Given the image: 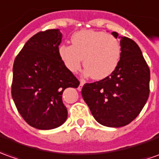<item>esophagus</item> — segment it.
I'll return each instance as SVG.
<instances>
[{
  "label": "esophagus",
  "mask_w": 159,
  "mask_h": 159,
  "mask_svg": "<svg viewBox=\"0 0 159 159\" xmlns=\"http://www.w3.org/2000/svg\"><path fill=\"white\" fill-rule=\"evenodd\" d=\"M83 85H84V81H83L82 80H80V86H79V87H78V90L81 91V88H82V86H83Z\"/></svg>",
  "instance_id": "34e87169"
}]
</instances>
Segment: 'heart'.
I'll return each instance as SVG.
<instances>
[{
	"label": "heart",
	"mask_w": 159,
	"mask_h": 159,
	"mask_svg": "<svg viewBox=\"0 0 159 159\" xmlns=\"http://www.w3.org/2000/svg\"><path fill=\"white\" fill-rule=\"evenodd\" d=\"M72 45L62 44L59 54L66 69L76 73L81 66L93 80L110 76L119 66L121 46L115 37L94 30H81L72 36Z\"/></svg>",
	"instance_id": "obj_1"
}]
</instances>
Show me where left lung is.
<instances>
[{
  "mask_svg": "<svg viewBox=\"0 0 159 159\" xmlns=\"http://www.w3.org/2000/svg\"><path fill=\"white\" fill-rule=\"evenodd\" d=\"M115 38L118 33L112 32ZM121 58L110 76L86 83L81 94L94 119L105 126L120 127L137 118L150 93V69L139 47L130 38L120 40Z\"/></svg>",
  "mask_w": 159,
  "mask_h": 159,
  "instance_id": "obj_1",
  "label": "left lung"
}]
</instances>
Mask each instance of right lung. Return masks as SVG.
I'll return each instance as SVG.
<instances>
[{"instance_id":"obj_1","label":"right lung","mask_w":159,"mask_h":159,"mask_svg":"<svg viewBox=\"0 0 159 159\" xmlns=\"http://www.w3.org/2000/svg\"><path fill=\"white\" fill-rule=\"evenodd\" d=\"M61 38L59 29L37 33L26 42L14 63L13 99L24 120L40 130L54 129L65 122L67 110L62 93L66 87L80 85L60 57Z\"/></svg>"}]
</instances>
